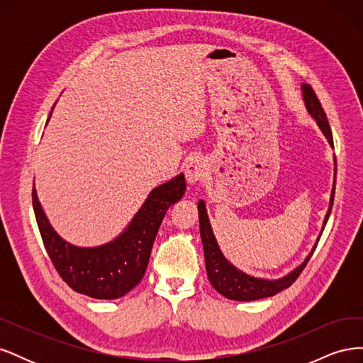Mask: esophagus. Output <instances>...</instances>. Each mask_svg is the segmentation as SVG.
Instances as JSON below:
<instances>
[{
  "instance_id": "34e87169",
  "label": "esophagus",
  "mask_w": 363,
  "mask_h": 363,
  "mask_svg": "<svg viewBox=\"0 0 363 363\" xmlns=\"http://www.w3.org/2000/svg\"><path fill=\"white\" fill-rule=\"evenodd\" d=\"M206 162L203 159H192L191 162H188L184 169V175L188 183L194 184L199 183L206 177Z\"/></svg>"
}]
</instances>
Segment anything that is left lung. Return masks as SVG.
<instances>
[{
	"label": "left lung",
	"instance_id": "left-lung-1",
	"mask_svg": "<svg viewBox=\"0 0 363 363\" xmlns=\"http://www.w3.org/2000/svg\"><path fill=\"white\" fill-rule=\"evenodd\" d=\"M301 91H303V100H304V106L307 108V112H309L311 116L316 121L318 127H320V130L323 131V135L328 140V144L333 147L332 130H330V125H328V121H327L325 112H324L320 100H318V96L315 95L313 89L309 84L303 83ZM335 163H336V159H335ZM333 199H335V183H333L332 196H330V206H328V211L324 218V225L321 228L320 236H318V239H316L315 247L312 248L309 256L306 257V260L301 263L300 267H296L294 271H291L288 274V276H284L277 280H268V279H259V277L248 276V274L238 269L235 265H232V263L225 259L221 248H219V245L216 242V238L213 235L211 221H208L206 204L203 200H200L199 201L200 233H201V240H203L206 271H207L208 281H211L212 286L219 294L224 295L225 298L235 300V301H255V300H260V298H267V296H272V295L279 294L280 291L289 288L291 284L296 279H298L301 271L306 268L307 262H309V259L313 255V251L318 245V240H320V238L323 235V230L328 221V216H330Z\"/></svg>",
	"mask_w": 363,
	"mask_h": 363
}]
</instances>
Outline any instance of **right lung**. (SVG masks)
<instances>
[{"label": "right lung", "mask_w": 363, "mask_h": 363, "mask_svg": "<svg viewBox=\"0 0 363 363\" xmlns=\"http://www.w3.org/2000/svg\"><path fill=\"white\" fill-rule=\"evenodd\" d=\"M184 191L183 174L157 186L123 233L112 242L92 248L75 247L62 239L47 219L35 188L31 196L43 245L62 280L79 294L98 300H115L130 292L144 277L162 219Z\"/></svg>", "instance_id": "obj_1"}]
</instances>
